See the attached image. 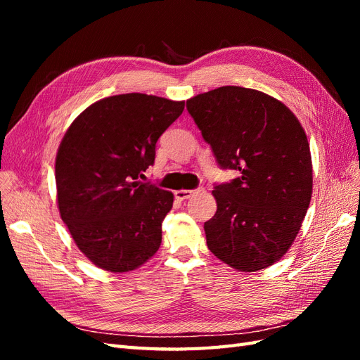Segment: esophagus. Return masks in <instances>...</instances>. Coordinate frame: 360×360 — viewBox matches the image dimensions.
I'll return each instance as SVG.
<instances>
[{"mask_svg":"<svg viewBox=\"0 0 360 360\" xmlns=\"http://www.w3.org/2000/svg\"><path fill=\"white\" fill-rule=\"evenodd\" d=\"M195 192H204V188H198V189H195V191H191V189H180V191H176V198L177 200H188V198H191L192 195L195 193Z\"/></svg>","mask_w":360,"mask_h":360,"instance_id":"34e87169","label":"esophagus"}]
</instances>
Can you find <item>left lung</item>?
Returning <instances> with one entry per match:
<instances>
[{"mask_svg": "<svg viewBox=\"0 0 360 360\" xmlns=\"http://www.w3.org/2000/svg\"><path fill=\"white\" fill-rule=\"evenodd\" d=\"M186 108L217 165L240 172L214 184L217 210L204 224L210 252L240 271L275 264L311 202L312 160L302 124L275 97L236 85L195 96Z\"/></svg>", "mask_w": 360, "mask_h": 360, "instance_id": "obj_1", "label": "left lung"}]
</instances>
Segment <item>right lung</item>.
I'll list each match as a JSON object with an SVG mask.
<instances>
[{"mask_svg": "<svg viewBox=\"0 0 360 360\" xmlns=\"http://www.w3.org/2000/svg\"><path fill=\"white\" fill-rule=\"evenodd\" d=\"M183 110L184 102L158 96H111L86 108L63 136L56 159L60 214L97 267L123 274L158 252L174 195L139 179Z\"/></svg>", "mask_w": 360, "mask_h": 360, "instance_id": "right-lung-1", "label": "right lung"}]
</instances>
